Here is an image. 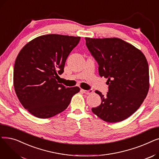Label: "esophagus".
<instances>
[{
	"label": "esophagus",
	"mask_w": 159,
	"mask_h": 159,
	"mask_svg": "<svg viewBox=\"0 0 159 159\" xmlns=\"http://www.w3.org/2000/svg\"><path fill=\"white\" fill-rule=\"evenodd\" d=\"M81 91H82L83 93H85V94H87V95H89V94H91L93 93V90L92 89H89V90H85V89H81Z\"/></svg>",
	"instance_id": "34e87169"
}]
</instances>
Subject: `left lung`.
Here are the masks:
<instances>
[{
    "label": "left lung",
    "instance_id": "8db88e82",
    "mask_svg": "<svg viewBox=\"0 0 159 159\" xmlns=\"http://www.w3.org/2000/svg\"><path fill=\"white\" fill-rule=\"evenodd\" d=\"M86 46L98 64L101 77L107 79L108 92L95 91L102 102L91 110L107 122L128 118L143 104L149 90V68L144 55L118 38H85Z\"/></svg>",
    "mask_w": 159,
    "mask_h": 159
}]
</instances>
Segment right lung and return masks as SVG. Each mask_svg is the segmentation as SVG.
Masks as SVG:
<instances>
[{
    "mask_svg": "<svg viewBox=\"0 0 159 159\" xmlns=\"http://www.w3.org/2000/svg\"><path fill=\"white\" fill-rule=\"evenodd\" d=\"M80 37L49 34L25 45L16 57L13 70L15 93L25 109L36 117L48 119L65 110L77 86L58 84L66 61Z\"/></svg>",
    "mask_w": 159,
    "mask_h": 159,
    "instance_id": "obj_1",
    "label": "right lung"
}]
</instances>
